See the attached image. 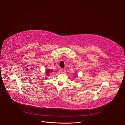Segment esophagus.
<instances>
[{"instance_id": "1", "label": "esophagus", "mask_w": 125, "mask_h": 125, "mask_svg": "<svg viewBox=\"0 0 125 125\" xmlns=\"http://www.w3.org/2000/svg\"><path fill=\"white\" fill-rule=\"evenodd\" d=\"M61 72L62 73H64L65 72H66V70H65V69H61Z\"/></svg>"}]
</instances>
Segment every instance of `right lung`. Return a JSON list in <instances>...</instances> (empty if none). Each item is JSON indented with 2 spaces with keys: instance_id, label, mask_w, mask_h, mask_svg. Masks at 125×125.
I'll return each mask as SVG.
<instances>
[{
  "instance_id": "right-lung-1",
  "label": "right lung",
  "mask_w": 125,
  "mask_h": 125,
  "mask_svg": "<svg viewBox=\"0 0 125 125\" xmlns=\"http://www.w3.org/2000/svg\"><path fill=\"white\" fill-rule=\"evenodd\" d=\"M52 71V69H46V73H47V75H49L50 74V73H51V72Z\"/></svg>"
}]
</instances>
